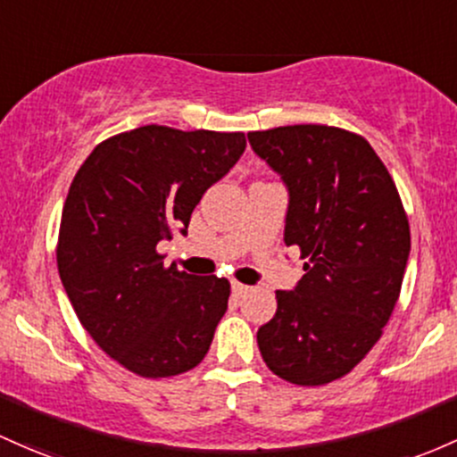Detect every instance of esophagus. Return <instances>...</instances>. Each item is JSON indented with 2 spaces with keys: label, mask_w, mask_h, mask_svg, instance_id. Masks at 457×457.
<instances>
[{
  "label": "esophagus",
  "mask_w": 457,
  "mask_h": 457,
  "mask_svg": "<svg viewBox=\"0 0 457 457\" xmlns=\"http://www.w3.org/2000/svg\"><path fill=\"white\" fill-rule=\"evenodd\" d=\"M249 290V286L240 284V282H232V293L237 295V297H240V295H245Z\"/></svg>",
  "instance_id": "esophagus-1"
}]
</instances>
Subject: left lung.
Here are the masks:
<instances>
[{
	"label": "left lung",
	"mask_w": 457,
	"mask_h": 457,
	"mask_svg": "<svg viewBox=\"0 0 457 457\" xmlns=\"http://www.w3.org/2000/svg\"><path fill=\"white\" fill-rule=\"evenodd\" d=\"M249 145L288 190L284 243L302 249L305 275L278 290L258 329L262 360L290 384L347 375L382 336L410 255L397 187L373 147L329 125L249 132Z\"/></svg>",
	"instance_id": "left-lung-1"
}]
</instances>
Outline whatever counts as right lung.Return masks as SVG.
Here are the masks:
<instances>
[{
    "instance_id": "1",
    "label": "right lung",
    "mask_w": 457,
    "mask_h": 457,
    "mask_svg": "<svg viewBox=\"0 0 457 457\" xmlns=\"http://www.w3.org/2000/svg\"><path fill=\"white\" fill-rule=\"evenodd\" d=\"M243 132L143 125L93 149L62 208L58 270L84 329L140 378L197 367L229 282L164 267L158 243L187 234L204 193L243 155Z\"/></svg>"
}]
</instances>
